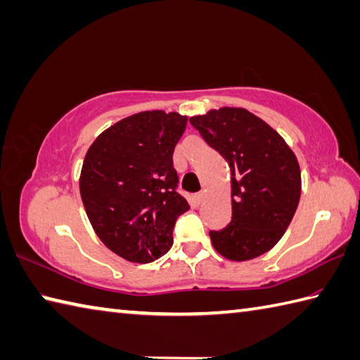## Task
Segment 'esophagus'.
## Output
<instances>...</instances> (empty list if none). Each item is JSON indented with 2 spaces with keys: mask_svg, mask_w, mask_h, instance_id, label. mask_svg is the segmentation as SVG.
<instances>
[{
  "mask_svg": "<svg viewBox=\"0 0 360 360\" xmlns=\"http://www.w3.org/2000/svg\"><path fill=\"white\" fill-rule=\"evenodd\" d=\"M202 200H205V193H202V192L197 193V195H195V197H193V201H195V205H197V206L201 205Z\"/></svg>",
  "mask_w": 360,
  "mask_h": 360,
  "instance_id": "34e87169",
  "label": "esophagus"
}]
</instances>
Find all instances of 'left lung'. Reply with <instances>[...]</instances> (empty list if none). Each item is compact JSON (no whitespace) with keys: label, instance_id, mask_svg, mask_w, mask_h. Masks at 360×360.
<instances>
[{"label":"left lung","instance_id":"left-lung-1","mask_svg":"<svg viewBox=\"0 0 360 360\" xmlns=\"http://www.w3.org/2000/svg\"><path fill=\"white\" fill-rule=\"evenodd\" d=\"M188 121L231 173V220L224 230L209 231L214 248L231 261L269 252L299 205L296 155L276 130L244 108L211 110Z\"/></svg>","mask_w":360,"mask_h":360}]
</instances>
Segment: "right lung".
Instances as JSON below:
<instances>
[{
    "instance_id": "right-lung-1",
    "label": "right lung",
    "mask_w": 360,
    "mask_h": 360,
    "mask_svg": "<svg viewBox=\"0 0 360 360\" xmlns=\"http://www.w3.org/2000/svg\"><path fill=\"white\" fill-rule=\"evenodd\" d=\"M186 126L178 113H136L102 132L84 155V211L102 243L124 259L145 264L165 255L176 220L191 207L176 192L173 167Z\"/></svg>"
}]
</instances>
